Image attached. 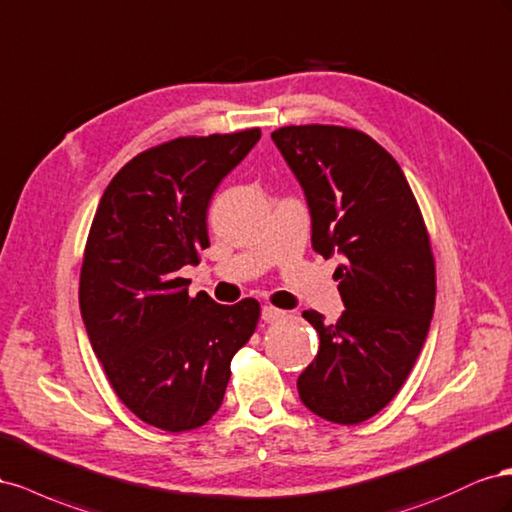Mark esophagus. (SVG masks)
<instances>
[{"instance_id": "obj_1", "label": "esophagus", "mask_w": 512, "mask_h": 512, "mask_svg": "<svg viewBox=\"0 0 512 512\" xmlns=\"http://www.w3.org/2000/svg\"><path fill=\"white\" fill-rule=\"evenodd\" d=\"M283 317H285V311L274 309V306H264V309H261V319H264L266 324H274V321H281Z\"/></svg>"}]
</instances>
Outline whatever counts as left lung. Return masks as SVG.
Masks as SVG:
<instances>
[{"label":"left lung","instance_id":"8db88e82","mask_svg":"<svg viewBox=\"0 0 512 512\" xmlns=\"http://www.w3.org/2000/svg\"><path fill=\"white\" fill-rule=\"evenodd\" d=\"M272 141L304 191L313 251L341 257V319L302 313L319 352L298 377L300 401L337 425H358L392 401L429 334L435 266L427 227L397 160L360 130L285 126Z\"/></svg>","mask_w":512,"mask_h":512}]
</instances>
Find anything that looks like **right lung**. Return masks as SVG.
<instances>
[{
    "label": "right lung",
    "instance_id": "add662e5",
    "mask_svg": "<svg viewBox=\"0 0 512 512\" xmlns=\"http://www.w3.org/2000/svg\"><path fill=\"white\" fill-rule=\"evenodd\" d=\"M259 139V128L173 139L124 165L98 203L81 317L115 394L163 431H191L216 414L231 358L257 326V300L193 298L178 272L210 246V199Z\"/></svg>",
    "mask_w": 512,
    "mask_h": 512
}]
</instances>
